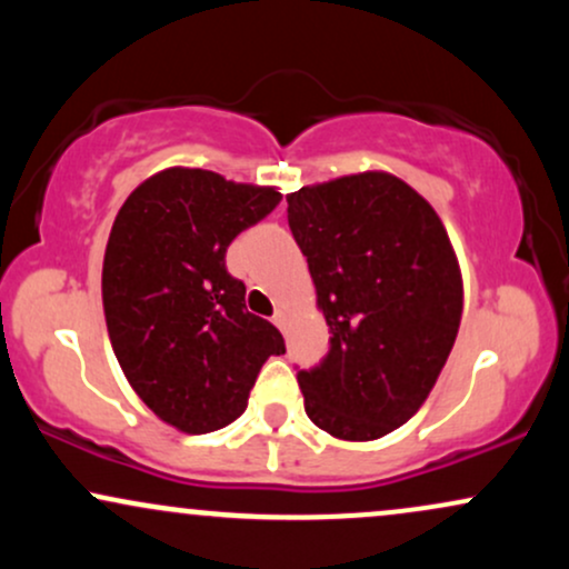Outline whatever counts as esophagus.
<instances>
[{"mask_svg": "<svg viewBox=\"0 0 569 569\" xmlns=\"http://www.w3.org/2000/svg\"><path fill=\"white\" fill-rule=\"evenodd\" d=\"M272 323H276L278 329H286V312L276 310V316H272Z\"/></svg>", "mask_w": 569, "mask_h": 569, "instance_id": "obj_1", "label": "esophagus"}]
</instances>
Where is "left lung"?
I'll use <instances>...</instances> for the list:
<instances>
[{"label": "left lung", "instance_id": "left-lung-1", "mask_svg": "<svg viewBox=\"0 0 569 569\" xmlns=\"http://www.w3.org/2000/svg\"><path fill=\"white\" fill-rule=\"evenodd\" d=\"M329 323V352L299 369L305 411L345 441H371L422 407L452 350L462 280L441 219L390 173L286 194Z\"/></svg>", "mask_w": 569, "mask_h": 569}]
</instances>
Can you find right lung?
<instances>
[{"mask_svg":"<svg viewBox=\"0 0 569 569\" xmlns=\"http://www.w3.org/2000/svg\"><path fill=\"white\" fill-rule=\"evenodd\" d=\"M280 192L200 168H168L130 192L103 253V312L117 361L160 420L211 433L246 411L280 331L246 310L227 248Z\"/></svg>","mask_w":569,"mask_h":569,"instance_id":"obj_1","label":"right lung"}]
</instances>
